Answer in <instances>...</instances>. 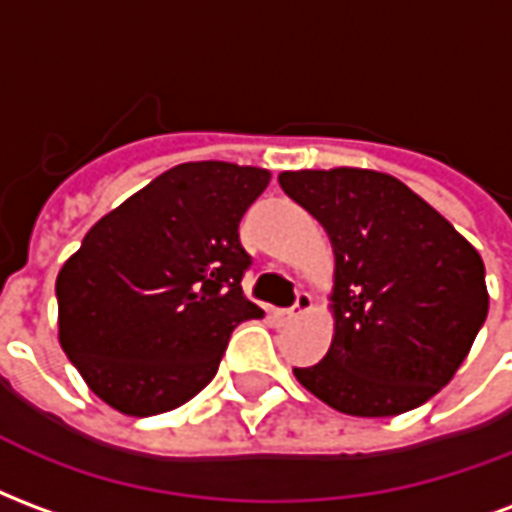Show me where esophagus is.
Returning a JSON list of instances; mask_svg holds the SVG:
<instances>
[{"instance_id":"esophagus-1","label":"esophagus","mask_w":512,"mask_h":512,"mask_svg":"<svg viewBox=\"0 0 512 512\" xmlns=\"http://www.w3.org/2000/svg\"><path fill=\"white\" fill-rule=\"evenodd\" d=\"M312 307V296L307 293V290H299L296 293V301H293V307L290 310H277L274 312V318H277L279 323H290V321H296L299 315H304V312H310Z\"/></svg>"}]
</instances>
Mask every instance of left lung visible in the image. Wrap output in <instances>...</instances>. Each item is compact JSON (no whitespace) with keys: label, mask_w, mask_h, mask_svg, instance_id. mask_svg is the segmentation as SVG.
Masks as SVG:
<instances>
[{"label":"left lung","mask_w":512,"mask_h":512,"mask_svg":"<svg viewBox=\"0 0 512 512\" xmlns=\"http://www.w3.org/2000/svg\"><path fill=\"white\" fill-rule=\"evenodd\" d=\"M334 249V340L304 389L351 417H395L450 384L488 315L483 257L436 208L373 169L282 172Z\"/></svg>","instance_id":"obj_1"}]
</instances>
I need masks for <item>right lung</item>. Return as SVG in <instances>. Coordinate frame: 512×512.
Returning <instances> with one entry per match:
<instances>
[{
	"label": "right lung",
	"instance_id": "add662e5",
	"mask_svg": "<svg viewBox=\"0 0 512 512\" xmlns=\"http://www.w3.org/2000/svg\"><path fill=\"white\" fill-rule=\"evenodd\" d=\"M271 172L227 161L167 169L106 213L57 277L60 345L128 417L183 406L211 384L238 323L252 257L238 238Z\"/></svg>",
	"mask_w": 512,
	"mask_h": 512
}]
</instances>
